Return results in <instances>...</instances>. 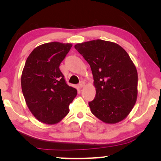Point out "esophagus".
Wrapping results in <instances>:
<instances>
[{"mask_svg": "<svg viewBox=\"0 0 161 161\" xmlns=\"http://www.w3.org/2000/svg\"><path fill=\"white\" fill-rule=\"evenodd\" d=\"M84 86H85V82H84V81H80V83H79L78 86L80 87V88H82V87Z\"/></svg>", "mask_w": 161, "mask_h": 161, "instance_id": "34e87169", "label": "esophagus"}]
</instances>
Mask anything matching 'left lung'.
Returning a JSON list of instances; mask_svg holds the SVG:
<instances>
[{
  "label": "left lung",
  "mask_w": 161,
  "mask_h": 161,
  "mask_svg": "<svg viewBox=\"0 0 161 161\" xmlns=\"http://www.w3.org/2000/svg\"><path fill=\"white\" fill-rule=\"evenodd\" d=\"M75 48L91 67L96 96L89 102L92 113L105 123L120 122L137 98L138 73L127 53L117 44L97 39Z\"/></svg>",
  "instance_id": "8db88e82"
}]
</instances>
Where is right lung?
I'll return each mask as SVG.
<instances>
[{"instance_id": "add662e5", "label": "right lung", "mask_w": 161, "mask_h": 161, "mask_svg": "<svg viewBox=\"0 0 161 161\" xmlns=\"http://www.w3.org/2000/svg\"><path fill=\"white\" fill-rule=\"evenodd\" d=\"M71 47V44L56 42L44 44L25 61L21 77L24 98L33 115L46 124H56L67 116L77 94L59 69Z\"/></svg>"}]
</instances>
